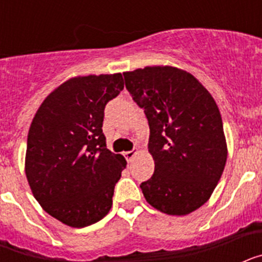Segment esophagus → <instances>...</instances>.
Returning a JSON list of instances; mask_svg holds the SVG:
<instances>
[{
    "mask_svg": "<svg viewBox=\"0 0 262 262\" xmlns=\"http://www.w3.org/2000/svg\"><path fill=\"white\" fill-rule=\"evenodd\" d=\"M136 155H138V152H136V151H127V152H124V157H126L128 163H131V161H133V159L136 156Z\"/></svg>",
    "mask_w": 262,
    "mask_h": 262,
    "instance_id": "obj_1",
    "label": "esophagus"
}]
</instances>
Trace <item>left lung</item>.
<instances>
[{
	"label": "left lung",
	"instance_id": "8db88e82",
	"mask_svg": "<svg viewBox=\"0 0 262 262\" xmlns=\"http://www.w3.org/2000/svg\"><path fill=\"white\" fill-rule=\"evenodd\" d=\"M126 88L147 115L155 173L140 185L152 207L182 216L210 200L227 161L221 111L191 73L170 66L124 72Z\"/></svg>",
	"mask_w": 262,
	"mask_h": 262
}]
</instances>
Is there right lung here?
<instances>
[{
  "label": "right lung",
  "mask_w": 262,
  "mask_h": 262,
  "mask_svg": "<svg viewBox=\"0 0 262 262\" xmlns=\"http://www.w3.org/2000/svg\"><path fill=\"white\" fill-rule=\"evenodd\" d=\"M123 88L122 73L76 76L32 118L25 157L30 189L41 209L73 228L97 223L113 206L127 161L106 148L103 110Z\"/></svg>",
  "instance_id": "add662e5"
}]
</instances>
